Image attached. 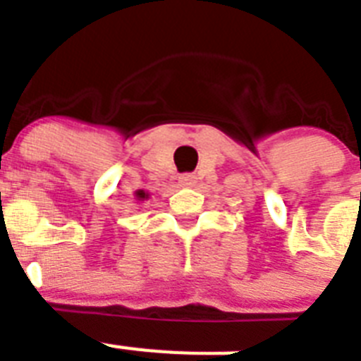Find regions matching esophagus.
Wrapping results in <instances>:
<instances>
[{
    "mask_svg": "<svg viewBox=\"0 0 361 361\" xmlns=\"http://www.w3.org/2000/svg\"><path fill=\"white\" fill-rule=\"evenodd\" d=\"M180 184H183L184 188H193L195 184H197V177H195V175H192V173L183 175V177H180Z\"/></svg>",
    "mask_w": 361,
    "mask_h": 361,
    "instance_id": "1",
    "label": "esophagus"
}]
</instances>
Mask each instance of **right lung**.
Listing matches in <instances>:
<instances>
[{"instance_id":"obj_1","label":"right lung","mask_w":361,"mask_h":361,"mask_svg":"<svg viewBox=\"0 0 361 361\" xmlns=\"http://www.w3.org/2000/svg\"><path fill=\"white\" fill-rule=\"evenodd\" d=\"M134 195H136V201H147L149 199V193L144 192V190H138Z\"/></svg>"}]
</instances>
